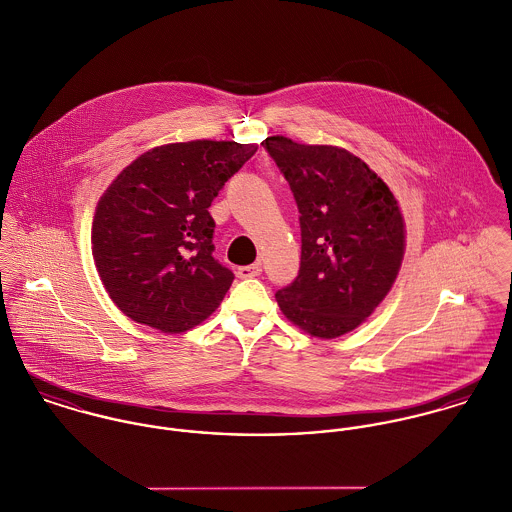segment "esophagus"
<instances>
[{
	"label": "esophagus",
	"mask_w": 512,
	"mask_h": 512,
	"mask_svg": "<svg viewBox=\"0 0 512 512\" xmlns=\"http://www.w3.org/2000/svg\"><path fill=\"white\" fill-rule=\"evenodd\" d=\"M236 274H238V278H242V280H246V278H254V276H260V274H262V266H260V264L240 266Z\"/></svg>",
	"instance_id": "34e87169"
}]
</instances>
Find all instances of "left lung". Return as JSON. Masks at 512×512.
I'll use <instances>...</instances> for the list:
<instances>
[{
	"instance_id": "left-lung-1",
	"label": "left lung",
	"mask_w": 512,
	"mask_h": 512,
	"mask_svg": "<svg viewBox=\"0 0 512 512\" xmlns=\"http://www.w3.org/2000/svg\"><path fill=\"white\" fill-rule=\"evenodd\" d=\"M262 146L292 189L301 228L299 272L276 293L280 309L313 337H341L365 321L398 276L404 256L398 203L345 149L284 136Z\"/></svg>"
}]
</instances>
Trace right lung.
Wrapping results in <instances>:
<instances>
[{"label": "right lung", "mask_w": 512, "mask_h": 512, "mask_svg": "<svg viewBox=\"0 0 512 512\" xmlns=\"http://www.w3.org/2000/svg\"><path fill=\"white\" fill-rule=\"evenodd\" d=\"M256 149L211 140L169 144L114 179L94 215L92 256L122 313L183 333L219 307L234 274L213 258L209 207Z\"/></svg>", "instance_id": "add662e5"}]
</instances>
